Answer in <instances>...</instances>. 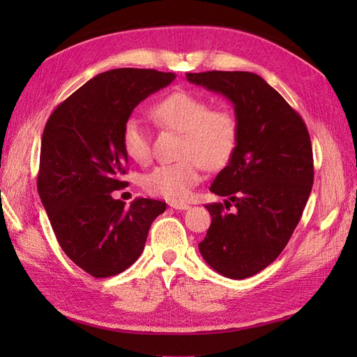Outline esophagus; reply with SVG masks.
<instances>
[{
    "label": "esophagus",
    "instance_id": "obj_1",
    "mask_svg": "<svg viewBox=\"0 0 357 357\" xmlns=\"http://www.w3.org/2000/svg\"><path fill=\"white\" fill-rule=\"evenodd\" d=\"M170 207H173L174 210H188V208H190L188 204H181V202H172Z\"/></svg>",
    "mask_w": 357,
    "mask_h": 357
}]
</instances>
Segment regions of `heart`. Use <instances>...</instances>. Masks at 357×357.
Wrapping results in <instances>:
<instances>
[{
	"mask_svg": "<svg viewBox=\"0 0 357 357\" xmlns=\"http://www.w3.org/2000/svg\"><path fill=\"white\" fill-rule=\"evenodd\" d=\"M151 115L164 127L183 133L179 159L161 164L144 176V188L172 202L187 199L201 181V167L218 170L230 161L238 142V123L229 109H210L190 92H173L159 101ZM123 147L132 161L146 164L150 155L147 128L130 118L123 128Z\"/></svg>",
	"mask_w": 357,
	"mask_h": 357,
	"instance_id": "obj_1",
	"label": "heart"
}]
</instances>
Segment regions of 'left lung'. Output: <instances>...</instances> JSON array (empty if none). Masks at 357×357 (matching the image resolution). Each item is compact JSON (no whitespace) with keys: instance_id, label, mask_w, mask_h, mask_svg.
Wrapping results in <instances>:
<instances>
[{"instance_id":"obj_1","label":"left lung","mask_w":357,"mask_h":357,"mask_svg":"<svg viewBox=\"0 0 357 357\" xmlns=\"http://www.w3.org/2000/svg\"><path fill=\"white\" fill-rule=\"evenodd\" d=\"M185 77L233 104L236 149L210 187L227 199L206 206L211 224L199 252L219 275L245 279L276 259L301 221L314 178L312 141L299 113L259 75Z\"/></svg>"}]
</instances>
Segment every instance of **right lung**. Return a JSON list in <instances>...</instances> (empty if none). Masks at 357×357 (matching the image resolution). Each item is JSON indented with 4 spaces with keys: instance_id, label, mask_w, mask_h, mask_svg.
<instances>
[{
    "instance_id": "right-lung-1",
    "label": "right lung",
    "mask_w": 357,
    "mask_h": 357,
    "mask_svg": "<svg viewBox=\"0 0 357 357\" xmlns=\"http://www.w3.org/2000/svg\"><path fill=\"white\" fill-rule=\"evenodd\" d=\"M176 78L151 69L96 75L53 110L41 139L38 193L53 233L70 259L93 278H109L141 256L165 202L112 192L127 187L123 128L133 109Z\"/></svg>"
}]
</instances>
